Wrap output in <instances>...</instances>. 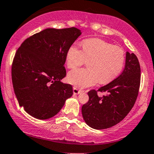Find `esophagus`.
<instances>
[{"label": "esophagus", "mask_w": 154, "mask_h": 154, "mask_svg": "<svg viewBox=\"0 0 154 154\" xmlns=\"http://www.w3.org/2000/svg\"><path fill=\"white\" fill-rule=\"evenodd\" d=\"M80 92V90L78 89L77 87H74V88H73V93H74V94H78Z\"/></svg>", "instance_id": "34e87169"}]
</instances>
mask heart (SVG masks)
<instances>
[{
    "label": "heart",
    "mask_w": 154,
    "mask_h": 154,
    "mask_svg": "<svg viewBox=\"0 0 154 154\" xmlns=\"http://www.w3.org/2000/svg\"><path fill=\"white\" fill-rule=\"evenodd\" d=\"M82 51L76 44L68 49L66 62L69 69H75L88 62V69H77L70 72L67 80L78 88L91 86L100 82H111L123 69L125 52L122 48L114 46L100 38L86 39L82 42Z\"/></svg>",
    "instance_id": "heart-1"
}]
</instances>
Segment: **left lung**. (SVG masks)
Wrapping results in <instances>:
<instances>
[{
  "label": "left lung",
  "mask_w": 154,
  "mask_h": 154,
  "mask_svg": "<svg viewBox=\"0 0 154 154\" xmlns=\"http://www.w3.org/2000/svg\"><path fill=\"white\" fill-rule=\"evenodd\" d=\"M140 65L137 57L126 53L125 66L122 74L97 91L88 92L89 100L82 107V114L88 126L106 129L120 122L128 115L137 100L141 80ZM98 92L106 95L99 97Z\"/></svg>",
  "instance_id": "obj_1"
}]
</instances>
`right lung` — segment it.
Listing matches in <instances>:
<instances>
[{
	"mask_svg": "<svg viewBox=\"0 0 154 154\" xmlns=\"http://www.w3.org/2000/svg\"><path fill=\"white\" fill-rule=\"evenodd\" d=\"M80 35L75 27L46 29L17 48L12 65L13 88L20 106L33 117H52L72 96V85L60 80L66 75V52Z\"/></svg>",
	"mask_w": 154,
	"mask_h": 154,
	"instance_id": "1",
	"label": "right lung"
}]
</instances>
